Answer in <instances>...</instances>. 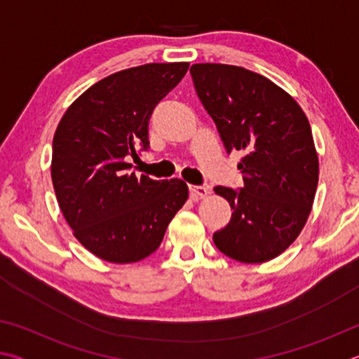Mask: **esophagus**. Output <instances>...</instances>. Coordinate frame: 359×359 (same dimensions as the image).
Here are the masks:
<instances>
[{
    "label": "esophagus",
    "mask_w": 359,
    "mask_h": 359,
    "mask_svg": "<svg viewBox=\"0 0 359 359\" xmlns=\"http://www.w3.org/2000/svg\"><path fill=\"white\" fill-rule=\"evenodd\" d=\"M188 188H190L191 196L194 198H205L210 193L209 185H188Z\"/></svg>",
    "instance_id": "34e87169"
}]
</instances>
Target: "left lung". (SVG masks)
Listing matches in <instances>:
<instances>
[{
	"label": "left lung",
	"instance_id": "left-lung-1",
	"mask_svg": "<svg viewBox=\"0 0 359 359\" xmlns=\"http://www.w3.org/2000/svg\"><path fill=\"white\" fill-rule=\"evenodd\" d=\"M190 72L224 149L244 151V187L214 188L233 209L214 242L241 263H264L293 244L312 210L318 155L311 125L285 90L257 72L217 63Z\"/></svg>",
	"mask_w": 359,
	"mask_h": 359
}]
</instances>
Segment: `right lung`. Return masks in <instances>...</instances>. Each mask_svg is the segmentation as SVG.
Returning a JSON list of instances; mask_svg holds the SVG:
<instances>
[{
  "instance_id": "obj_1",
  "label": "right lung",
  "mask_w": 359,
  "mask_h": 359,
  "mask_svg": "<svg viewBox=\"0 0 359 359\" xmlns=\"http://www.w3.org/2000/svg\"><path fill=\"white\" fill-rule=\"evenodd\" d=\"M190 63H149L102 79L60 120L52 145V184L76 239L109 263L128 264L160 247L188 199L184 180L130 172L149 149V120Z\"/></svg>"
}]
</instances>
